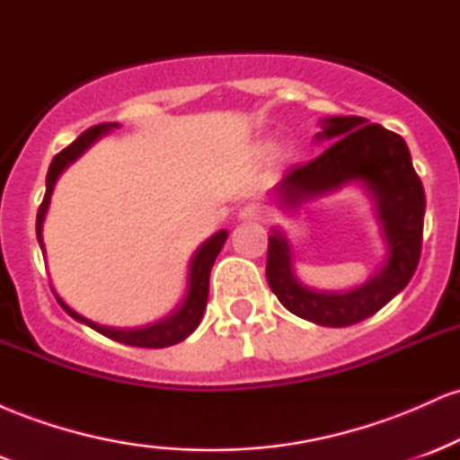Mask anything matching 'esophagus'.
Here are the masks:
<instances>
[{
	"label": "esophagus",
	"mask_w": 460,
	"mask_h": 460,
	"mask_svg": "<svg viewBox=\"0 0 460 460\" xmlns=\"http://www.w3.org/2000/svg\"><path fill=\"white\" fill-rule=\"evenodd\" d=\"M237 218L240 220H261V209L257 208V205H246V208L240 209Z\"/></svg>",
	"instance_id": "obj_1"
}]
</instances>
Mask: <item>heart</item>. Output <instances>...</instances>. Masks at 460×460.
Wrapping results in <instances>:
<instances>
[{
  "mask_svg": "<svg viewBox=\"0 0 460 460\" xmlns=\"http://www.w3.org/2000/svg\"><path fill=\"white\" fill-rule=\"evenodd\" d=\"M261 149H268V145H261ZM283 155H289V151H283Z\"/></svg>",
  "mask_w": 460,
  "mask_h": 460,
  "instance_id": "b5f03b06",
  "label": "heart"
}]
</instances>
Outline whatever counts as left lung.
<instances>
[{
	"instance_id": "obj_1",
	"label": "left lung",
	"mask_w": 460,
	"mask_h": 460,
	"mask_svg": "<svg viewBox=\"0 0 460 460\" xmlns=\"http://www.w3.org/2000/svg\"><path fill=\"white\" fill-rule=\"evenodd\" d=\"M315 142H331L309 164L289 168L270 190L285 214L346 186H358L372 203L381 226L385 260L366 283L350 289H318L300 281L296 255L283 229L272 226L268 240V285L281 305L320 326H350L369 318L406 288L421 252L426 197L406 142L394 131L361 116L320 120Z\"/></svg>"
}]
</instances>
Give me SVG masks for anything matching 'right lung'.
<instances>
[{
  "label": "right lung",
  "instance_id": "obj_1",
  "mask_svg": "<svg viewBox=\"0 0 460 460\" xmlns=\"http://www.w3.org/2000/svg\"><path fill=\"white\" fill-rule=\"evenodd\" d=\"M119 123H102L97 128H91L88 131H84L79 138L68 145L65 151H60L51 162L49 171H47V181H45V199L39 208V216H36V237H39L40 251L45 255V242H43V223L47 209H49L51 203V194H54L56 181L62 172L71 166L77 157H82L91 146L97 142L99 138H103L105 134H110L112 129H119ZM226 237H229V231L220 229L216 231L212 237L200 244L197 251H194L192 260H190L188 266V283H186V294H183L181 303L177 305L171 314H166L164 318L151 322V324L145 326H136V329H116V326H105V324H97V322L84 318L82 314H77L75 309L68 307V305L56 294L58 303L60 307L71 315L73 320L82 322V324L91 326L102 335L110 337V340L120 341L125 346H138V348H166V346H175L179 341L186 340L188 335H192L197 331V326L200 324V318H203L205 307H208V296H209V272H212V266L218 257V252L223 251ZM56 292V289H54Z\"/></svg>",
  "mask_w": 460,
  "mask_h": 460
}]
</instances>
